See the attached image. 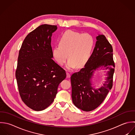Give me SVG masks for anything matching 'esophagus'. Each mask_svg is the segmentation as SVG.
<instances>
[{
    "mask_svg": "<svg viewBox=\"0 0 135 135\" xmlns=\"http://www.w3.org/2000/svg\"><path fill=\"white\" fill-rule=\"evenodd\" d=\"M66 74H67V78H70V74H69V73L67 72V73H66Z\"/></svg>",
    "mask_w": 135,
    "mask_h": 135,
    "instance_id": "34e87169",
    "label": "esophagus"
}]
</instances>
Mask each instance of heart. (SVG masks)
Masks as SVG:
<instances>
[{
  "label": "heart",
  "mask_w": 135,
  "mask_h": 135,
  "mask_svg": "<svg viewBox=\"0 0 135 135\" xmlns=\"http://www.w3.org/2000/svg\"><path fill=\"white\" fill-rule=\"evenodd\" d=\"M59 45L52 48V54L60 65L69 60L66 65L68 69L83 67L90 59L94 46V39L88 33H81L73 30L65 31L59 40Z\"/></svg>",
  "instance_id": "heart-1"
}]
</instances>
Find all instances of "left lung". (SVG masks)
Instances as JSON below:
<instances>
[{"instance_id":"obj_1","label":"left lung","mask_w":135,"mask_h":135,"mask_svg":"<svg viewBox=\"0 0 135 135\" xmlns=\"http://www.w3.org/2000/svg\"><path fill=\"white\" fill-rule=\"evenodd\" d=\"M93 52L84 68L71 76L73 102L78 108L90 112L97 108L104 100L113 87L115 63L112 45L103 35L96 37ZM108 70V77L103 86L95 89L92 79L99 69Z\"/></svg>"}]
</instances>
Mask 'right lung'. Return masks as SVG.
<instances>
[{"mask_svg": "<svg viewBox=\"0 0 135 135\" xmlns=\"http://www.w3.org/2000/svg\"><path fill=\"white\" fill-rule=\"evenodd\" d=\"M57 26L41 25L25 38L19 52L16 78L22 100L41 111L54 100L65 70L52 59L51 37Z\"/></svg>", "mask_w": 135, "mask_h": 135, "instance_id": "add662e5", "label": "right lung"}]
</instances>
